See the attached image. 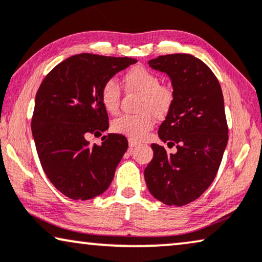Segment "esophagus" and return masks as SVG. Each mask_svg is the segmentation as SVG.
<instances>
[{"mask_svg": "<svg viewBox=\"0 0 262 262\" xmlns=\"http://www.w3.org/2000/svg\"><path fill=\"white\" fill-rule=\"evenodd\" d=\"M128 143H129L130 148H134V147H138L140 145L138 141H135V140H132V139L128 140Z\"/></svg>", "mask_w": 262, "mask_h": 262, "instance_id": "obj_1", "label": "esophagus"}]
</instances>
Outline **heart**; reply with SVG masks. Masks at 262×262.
Instances as JSON below:
<instances>
[{
  "instance_id": "heart-1",
  "label": "heart",
  "mask_w": 262,
  "mask_h": 262,
  "mask_svg": "<svg viewBox=\"0 0 262 262\" xmlns=\"http://www.w3.org/2000/svg\"><path fill=\"white\" fill-rule=\"evenodd\" d=\"M124 84L130 91L141 94L138 115H121L113 121L112 129L116 134L132 140L145 138L154 124V116L164 117L171 109L173 91L160 85L159 77L142 66H135L124 76ZM102 105L109 114H116L120 105L121 89L115 79L105 80L101 88Z\"/></svg>"
}]
</instances>
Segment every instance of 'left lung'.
<instances>
[{
  "mask_svg": "<svg viewBox=\"0 0 262 262\" xmlns=\"http://www.w3.org/2000/svg\"><path fill=\"white\" fill-rule=\"evenodd\" d=\"M148 64L171 79L173 103L158 135L177 145V153L152 143L145 180L158 201L182 206L208 189L222 161L228 142L222 89L211 70L191 54L160 56Z\"/></svg>",
  "mask_w": 262,
  "mask_h": 262,
  "instance_id": "8db88e82",
  "label": "left lung"
}]
</instances>
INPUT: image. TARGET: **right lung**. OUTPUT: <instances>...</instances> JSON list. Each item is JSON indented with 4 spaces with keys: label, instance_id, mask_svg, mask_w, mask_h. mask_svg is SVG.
Masks as SVG:
<instances>
[{
    "label": "right lung",
    "instance_id": "1",
    "mask_svg": "<svg viewBox=\"0 0 262 262\" xmlns=\"http://www.w3.org/2000/svg\"><path fill=\"white\" fill-rule=\"evenodd\" d=\"M138 61L76 54L58 64L35 96L32 134L47 178L66 197L91 200L108 189L128 148L123 135L108 134L101 145L88 136L109 128L101 102L105 80Z\"/></svg>",
    "mask_w": 262,
    "mask_h": 262
}]
</instances>
